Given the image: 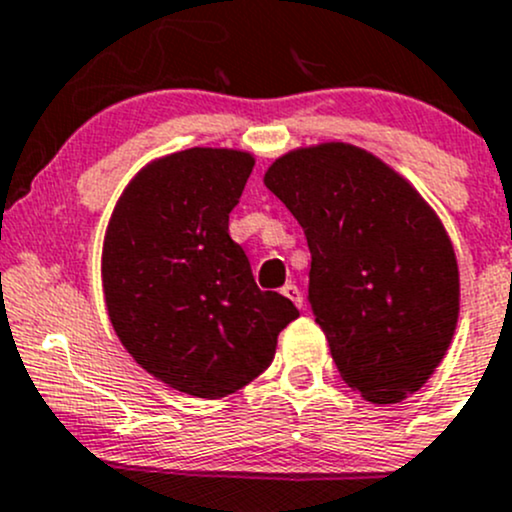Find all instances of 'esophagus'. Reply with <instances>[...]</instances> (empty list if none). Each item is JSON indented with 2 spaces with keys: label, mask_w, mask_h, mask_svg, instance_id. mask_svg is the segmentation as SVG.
<instances>
[{
  "label": "esophagus",
  "mask_w": 512,
  "mask_h": 512,
  "mask_svg": "<svg viewBox=\"0 0 512 512\" xmlns=\"http://www.w3.org/2000/svg\"><path fill=\"white\" fill-rule=\"evenodd\" d=\"M283 295H286L288 300H291L293 305H298V308H303V293H300V288L295 286V283H286V286H283V291H281Z\"/></svg>",
  "instance_id": "obj_1"
}]
</instances>
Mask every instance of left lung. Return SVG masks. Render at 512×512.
Returning a JSON list of instances; mask_svg holds the SVG:
<instances>
[{
    "mask_svg": "<svg viewBox=\"0 0 512 512\" xmlns=\"http://www.w3.org/2000/svg\"><path fill=\"white\" fill-rule=\"evenodd\" d=\"M303 226L308 300L340 377L372 404L419 392L458 323V263L434 209L347 142L300 147L263 177Z\"/></svg>",
    "mask_w": 512,
    "mask_h": 512,
    "instance_id": "8db88e82",
    "label": "left lung"
}]
</instances>
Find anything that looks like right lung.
Returning <instances> with one entry per match:
<instances>
[{
  "instance_id": "obj_1",
  "label": "right lung",
  "mask_w": 512,
  "mask_h": 512,
  "mask_svg": "<svg viewBox=\"0 0 512 512\" xmlns=\"http://www.w3.org/2000/svg\"><path fill=\"white\" fill-rule=\"evenodd\" d=\"M254 155L192 147L130 179L103 241L110 323L145 372L177 392L219 399L246 387L298 318L281 293L261 291L229 236Z\"/></svg>"
}]
</instances>
